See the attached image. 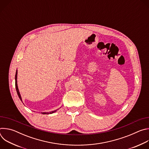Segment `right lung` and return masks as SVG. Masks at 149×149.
Returning a JSON list of instances; mask_svg holds the SVG:
<instances>
[{
	"label": "right lung",
	"instance_id": "add662e5",
	"mask_svg": "<svg viewBox=\"0 0 149 149\" xmlns=\"http://www.w3.org/2000/svg\"><path fill=\"white\" fill-rule=\"evenodd\" d=\"M16 79H17V71H16V75H15V87H16V91H17V95L19 96V98H20V100L22 101V98H21V97H20V93L19 92V90H18V88H17V81H16ZM55 111H52V112H49V113H42V114H52L53 113H54Z\"/></svg>",
	"mask_w": 149,
	"mask_h": 149
}]
</instances>
